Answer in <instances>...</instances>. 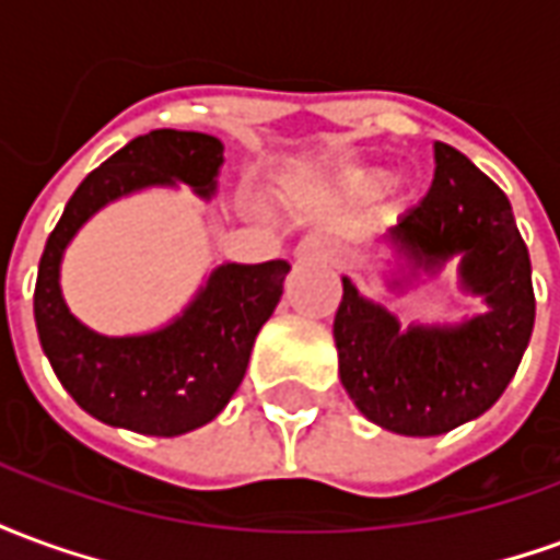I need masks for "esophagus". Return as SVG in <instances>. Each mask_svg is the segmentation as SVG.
Listing matches in <instances>:
<instances>
[{"label":"esophagus","mask_w":560,"mask_h":560,"mask_svg":"<svg viewBox=\"0 0 560 560\" xmlns=\"http://www.w3.org/2000/svg\"><path fill=\"white\" fill-rule=\"evenodd\" d=\"M296 260H312V264H332L336 260V245L324 236H305L296 245Z\"/></svg>","instance_id":"esophagus-1"}]
</instances>
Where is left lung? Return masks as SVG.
Masks as SVG:
<instances>
[{
    "instance_id": "obj_1",
    "label": "left lung",
    "mask_w": 560,
    "mask_h": 560,
    "mask_svg": "<svg viewBox=\"0 0 560 560\" xmlns=\"http://www.w3.org/2000/svg\"><path fill=\"white\" fill-rule=\"evenodd\" d=\"M381 243L387 288L408 293L458 260V291L486 305L458 324H408L341 276L332 320L339 377L357 411L381 429L432 438L477 420L516 375L534 329L530 257L498 185L458 149L434 143V183Z\"/></svg>"
}]
</instances>
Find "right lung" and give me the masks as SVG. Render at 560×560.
Returning <instances> with one entry per match:
<instances>
[{
    "instance_id": "obj_1",
    "label": "right lung",
    "mask_w": 560,
    "mask_h": 560,
    "mask_svg": "<svg viewBox=\"0 0 560 560\" xmlns=\"http://www.w3.org/2000/svg\"><path fill=\"white\" fill-rule=\"evenodd\" d=\"M224 143L200 131L159 128L114 152L78 185L44 245L35 281V327L59 384L95 420L176 438L215 420L243 384L260 327L284 291L288 260L219 264L191 303L164 327L104 336L71 315L59 272L71 240L107 203L147 188L219 191Z\"/></svg>"
}]
</instances>
